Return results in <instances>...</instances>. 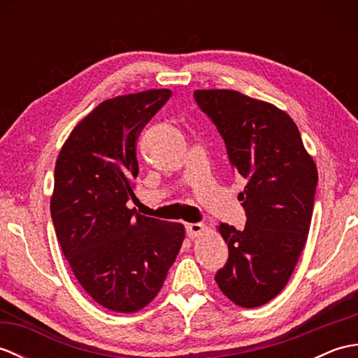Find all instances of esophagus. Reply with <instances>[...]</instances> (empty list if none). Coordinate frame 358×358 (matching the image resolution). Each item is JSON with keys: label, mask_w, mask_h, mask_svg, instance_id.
Returning <instances> with one entry per match:
<instances>
[{"label": "esophagus", "mask_w": 358, "mask_h": 358, "mask_svg": "<svg viewBox=\"0 0 358 358\" xmlns=\"http://www.w3.org/2000/svg\"><path fill=\"white\" fill-rule=\"evenodd\" d=\"M204 231V224L201 223H187L186 224V234L189 238H194L196 235H201V232Z\"/></svg>", "instance_id": "34e87169"}]
</instances>
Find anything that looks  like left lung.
Here are the masks:
<instances>
[{
	"label": "left lung",
	"instance_id": "1",
	"mask_svg": "<svg viewBox=\"0 0 358 358\" xmlns=\"http://www.w3.org/2000/svg\"><path fill=\"white\" fill-rule=\"evenodd\" d=\"M195 103L224 140L227 158L246 181L238 200L245 229L220 224L229 258L215 273L235 305L257 308L292 275L313 218L318 173L299 127L275 106L237 90H195Z\"/></svg>",
	"mask_w": 358,
	"mask_h": 358
}]
</instances>
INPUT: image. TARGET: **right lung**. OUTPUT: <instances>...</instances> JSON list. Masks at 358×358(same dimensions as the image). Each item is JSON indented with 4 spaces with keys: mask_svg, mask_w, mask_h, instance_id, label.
<instances>
[{
    "mask_svg": "<svg viewBox=\"0 0 358 358\" xmlns=\"http://www.w3.org/2000/svg\"><path fill=\"white\" fill-rule=\"evenodd\" d=\"M172 92L152 89L103 101L73 129L55 164L50 215L85 291L115 313L155 299L185 238L180 223L136 214V138Z\"/></svg>",
    "mask_w": 358,
    "mask_h": 358,
    "instance_id": "obj_1",
    "label": "right lung"
}]
</instances>
